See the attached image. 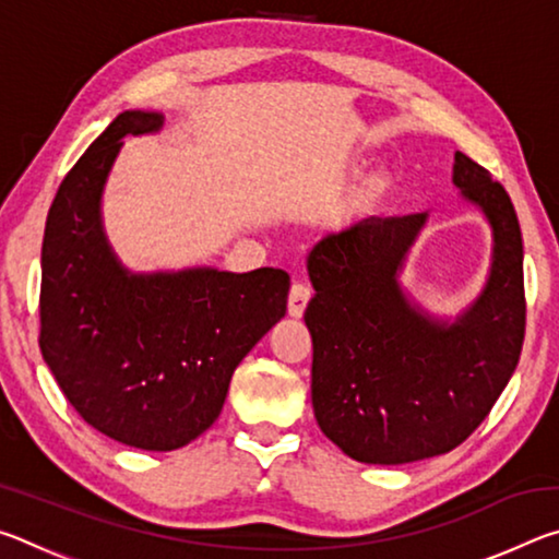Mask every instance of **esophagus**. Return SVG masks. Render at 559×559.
<instances>
[{
  "label": "esophagus",
  "mask_w": 559,
  "mask_h": 559,
  "mask_svg": "<svg viewBox=\"0 0 559 559\" xmlns=\"http://www.w3.org/2000/svg\"><path fill=\"white\" fill-rule=\"evenodd\" d=\"M310 296H313L310 286H306V283H293L290 293H288V316L300 318L302 313H306V306H308Z\"/></svg>",
  "instance_id": "esophagus-1"
}]
</instances>
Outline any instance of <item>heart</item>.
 <instances>
[{"label": "heart", "mask_w": 559, "mask_h": 559, "mask_svg": "<svg viewBox=\"0 0 559 559\" xmlns=\"http://www.w3.org/2000/svg\"><path fill=\"white\" fill-rule=\"evenodd\" d=\"M392 189V177L390 173H374L370 179H367L365 187H362V194H359L357 206L362 212H370L374 210L377 204L384 202V197L390 194Z\"/></svg>", "instance_id": "b5f03b06"}]
</instances>
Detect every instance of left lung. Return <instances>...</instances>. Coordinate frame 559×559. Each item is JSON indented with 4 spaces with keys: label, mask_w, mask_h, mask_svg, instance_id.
Instances as JSON below:
<instances>
[{
    "label": "left lung",
    "mask_w": 559,
    "mask_h": 559,
    "mask_svg": "<svg viewBox=\"0 0 559 559\" xmlns=\"http://www.w3.org/2000/svg\"><path fill=\"white\" fill-rule=\"evenodd\" d=\"M451 179L493 234L486 286L453 320L424 310L400 281L429 212L370 216L308 253L313 412L325 437L359 463L400 466L456 449L518 367L525 288L513 202L463 153Z\"/></svg>",
    "instance_id": "1"
}]
</instances>
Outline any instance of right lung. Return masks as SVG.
Masks as SVG:
<instances>
[{
	"mask_svg": "<svg viewBox=\"0 0 559 559\" xmlns=\"http://www.w3.org/2000/svg\"><path fill=\"white\" fill-rule=\"evenodd\" d=\"M165 116L126 110L56 192L41 246V355L93 429L143 451H175L212 427L241 359L286 316L290 278L194 266L135 273L103 229L100 200L128 135Z\"/></svg>",
	"mask_w": 559,
	"mask_h": 559,
	"instance_id": "add662e5",
	"label": "right lung"
}]
</instances>
